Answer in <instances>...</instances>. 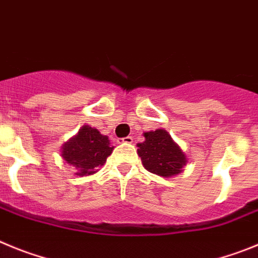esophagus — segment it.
<instances>
[{
  "mask_svg": "<svg viewBox=\"0 0 258 258\" xmlns=\"http://www.w3.org/2000/svg\"><path fill=\"white\" fill-rule=\"evenodd\" d=\"M132 141H134V139H132L131 136H127V138L119 139V140H118V143H119V144H126V145H127V144H128V145H130V144H132Z\"/></svg>",
  "mask_w": 258,
  "mask_h": 258,
  "instance_id": "obj_1",
  "label": "esophagus"
}]
</instances>
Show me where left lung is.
Segmentation results:
<instances>
[{
  "mask_svg": "<svg viewBox=\"0 0 258 258\" xmlns=\"http://www.w3.org/2000/svg\"><path fill=\"white\" fill-rule=\"evenodd\" d=\"M144 143L138 144L141 163L149 172L162 177H172L186 166V154L163 128L144 132Z\"/></svg>",
  "mask_w": 258,
  "mask_h": 258,
  "instance_id": "8db88e82",
  "label": "left lung"
}]
</instances>
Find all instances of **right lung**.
<instances>
[{
  "mask_svg": "<svg viewBox=\"0 0 258 258\" xmlns=\"http://www.w3.org/2000/svg\"><path fill=\"white\" fill-rule=\"evenodd\" d=\"M113 149L114 146L110 145L108 136L85 124L77 135L62 144L61 157L67 163L76 168V175L89 176L96 173L97 168L104 166Z\"/></svg>",
  "mask_w": 258,
  "mask_h": 258,
  "instance_id": "obj_1",
  "label": "right lung"
}]
</instances>
